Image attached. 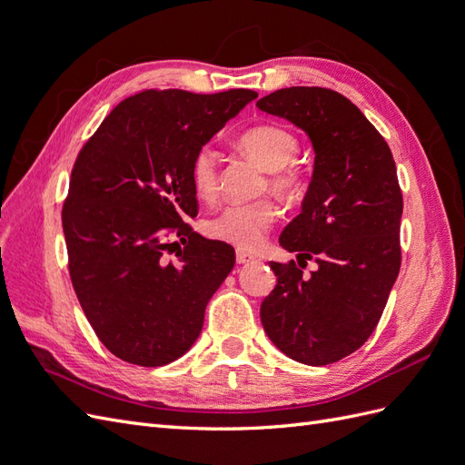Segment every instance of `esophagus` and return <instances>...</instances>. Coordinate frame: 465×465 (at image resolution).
Returning <instances> with one entry per match:
<instances>
[{
  "label": "esophagus",
  "mask_w": 465,
  "mask_h": 465,
  "mask_svg": "<svg viewBox=\"0 0 465 465\" xmlns=\"http://www.w3.org/2000/svg\"><path fill=\"white\" fill-rule=\"evenodd\" d=\"M254 260H256V256L248 254V252H244V250H236V263L244 265V263H250V262H254Z\"/></svg>",
  "instance_id": "1"
}]
</instances>
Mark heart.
Wrapping results in <instances>:
<instances>
[{"instance_id": "1", "label": "heart", "mask_w": 465, "mask_h": 465, "mask_svg": "<svg viewBox=\"0 0 465 465\" xmlns=\"http://www.w3.org/2000/svg\"><path fill=\"white\" fill-rule=\"evenodd\" d=\"M236 147L270 171V188L279 195H294L302 188V173L294 164L299 139L277 124H260L236 137ZM192 188L203 202L215 200L219 190L217 154L203 147L190 164ZM277 219V205L272 200L224 207L205 223V232L215 241L241 250H256Z\"/></svg>"}]
</instances>
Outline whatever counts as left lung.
<instances>
[{
	"mask_svg": "<svg viewBox=\"0 0 465 465\" xmlns=\"http://www.w3.org/2000/svg\"><path fill=\"white\" fill-rule=\"evenodd\" d=\"M256 106L306 132L316 153L302 211L279 244L318 267L302 275L301 262H270L277 285L262 302V323L287 357L322 367L369 340L398 279L396 163L362 112L331 89H279Z\"/></svg>",
	"mask_w": 465,
	"mask_h": 465,
	"instance_id": "obj_1",
	"label": "left lung"
}]
</instances>
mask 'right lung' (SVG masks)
<instances>
[{
	"label": "right lung",
	"instance_id": "add662e5",
	"mask_svg": "<svg viewBox=\"0 0 465 465\" xmlns=\"http://www.w3.org/2000/svg\"><path fill=\"white\" fill-rule=\"evenodd\" d=\"M258 93L143 91L83 145L62 209L69 275L98 340L118 359L163 367L198 340L234 250L193 232L190 164ZM173 237L187 246L168 262Z\"/></svg>",
	"mask_w": 465,
	"mask_h": 465
}]
</instances>
